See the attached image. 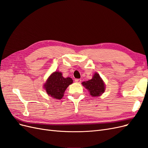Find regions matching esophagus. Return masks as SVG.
<instances>
[{
	"mask_svg": "<svg viewBox=\"0 0 148 148\" xmlns=\"http://www.w3.org/2000/svg\"><path fill=\"white\" fill-rule=\"evenodd\" d=\"M75 82L80 83L82 82V79H75Z\"/></svg>",
	"mask_w": 148,
	"mask_h": 148,
	"instance_id": "esophagus-1",
	"label": "esophagus"
}]
</instances>
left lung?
Returning a JSON list of instances; mask_svg holds the SVG:
<instances>
[{"instance_id":"1","label":"left lung","mask_w":148,"mask_h":148,"mask_svg":"<svg viewBox=\"0 0 148 148\" xmlns=\"http://www.w3.org/2000/svg\"><path fill=\"white\" fill-rule=\"evenodd\" d=\"M82 84L90 92V95L93 97L100 96L104 92L105 85L101 78L99 74L96 73L93 75L91 79L87 82H84Z\"/></svg>"}]
</instances>
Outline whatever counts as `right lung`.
<instances>
[{
  "instance_id": "add662e5",
  "label": "right lung",
  "mask_w": 148,
  "mask_h": 148,
  "mask_svg": "<svg viewBox=\"0 0 148 148\" xmlns=\"http://www.w3.org/2000/svg\"><path fill=\"white\" fill-rule=\"evenodd\" d=\"M73 83L71 78H64L61 72L55 71L47 80L44 84L47 93L55 99H60L64 96L66 88Z\"/></svg>"
}]
</instances>
